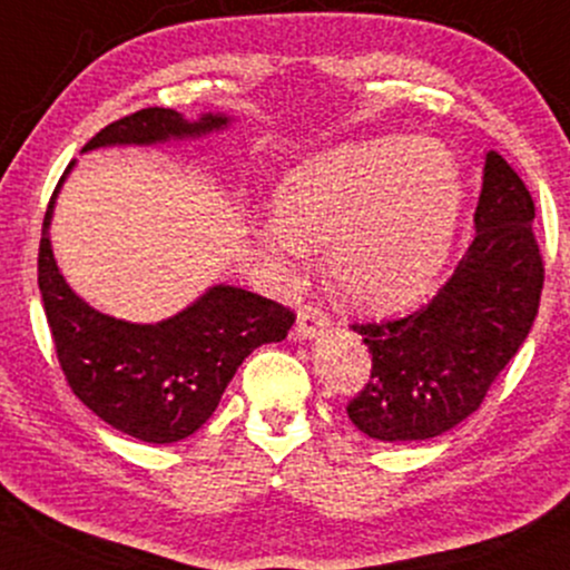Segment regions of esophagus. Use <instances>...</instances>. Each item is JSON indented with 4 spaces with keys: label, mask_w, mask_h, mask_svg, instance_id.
Listing matches in <instances>:
<instances>
[{
    "label": "esophagus",
    "mask_w": 570,
    "mask_h": 570,
    "mask_svg": "<svg viewBox=\"0 0 570 570\" xmlns=\"http://www.w3.org/2000/svg\"><path fill=\"white\" fill-rule=\"evenodd\" d=\"M328 326V315L315 305H305L297 313V324H294V334L297 340H315Z\"/></svg>",
    "instance_id": "34e87169"
}]
</instances>
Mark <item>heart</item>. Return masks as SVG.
<instances>
[{
  "label": "heart",
  "mask_w": 570,
  "mask_h": 570,
  "mask_svg": "<svg viewBox=\"0 0 570 570\" xmlns=\"http://www.w3.org/2000/svg\"><path fill=\"white\" fill-rule=\"evenodd\" d=\"M462 212V175L443 142L372 137L292 167L273 188L265 252L303 259L328 244V273L351 303L403 311L435 286Z\"/></svg>",
  "instance_id": "heart-1"
}]
</instances>
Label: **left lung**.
Instances as JSON below:
<instances>
[{
	"label": "left lung",
	"mask_w": 570,
	"mask_h": 570,
	"mask_svg": "<svg viewBox=\"0 0 570 570\" xmlns=\"http://www.w3.org/2000/svg\"><path fill=\"white\" fill-rule=\"evenodd\" d=\"M533 198L497 150L485 154L475 238L443 289L406 318L355 324L372 376L347 416L374 441H430L483 403L539 313L544 265Z\"/></svg>",
	"instance_id": "obj_1"
}]
</instances>
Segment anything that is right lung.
<instances>
[{
    "label": "right lung",
    "instance_id": "right-lung-1",
    "mask_svg": "<svg viewBox=\"0 0 570 570\" xmlns=\"http://www.w3.org/2000/svg\"><path fill=\"white\" fill-rule=\"evenodd\" d=\"M230 121L225 114H202L188 121L173 108H142L100 129L81 154L196 140L228 129ZM73 164L50 198L39 242V292L60 368L73 395L114 430L146 443L183 441L215 414L246 355L267 342L286 340L294 313L228 284L209 286L159 324H132L95 311L66 284L50 242L55 198Z\"/></svg>",
    "mask_w": 570,
    "mask_h": 570
}]
</instances>
